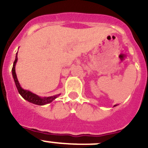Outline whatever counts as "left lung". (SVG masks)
Here are the masks:
<instances>
[{
	"mask_svg": "<svg viewBox=\"0 0 148 148\" xmlns=\"http://www.w3.org/2000/svg\"><path fill=\"white\" fill-rule=\"evenodd\" d=\"M115 106H116V105H114V107H115Z\"/></svg>",
	"mask_w": 148,
	"mask_h": 148,
	"instance_id": "left-lung-1",
	"label": "left lung"
}]
</instances>
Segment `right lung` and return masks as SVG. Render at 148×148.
Returning <instances> with one entry per match:
<instances>
[{"mask_svg":"<svg viewBox=\"0 0 148 148\" xmlns=\"http://www.w3.org/2000/svg\"><path fill=\"white\" fill-rule=\"evenodd\" d=\"M18 61V53H16V56H15V60L13 63V66L12 69V76L14 78V81H15V85H16L17 89L18 90V92L20 93V95H21L22 97L25 100L28 101L29 102H31L32 104H37V105H44V104H49V103L52 102L54 99H56V98L58 97V95H60V94L58 95H53V96H49V97H40L38 95L35 93H32V92H30L29 90H23L21 87L20 84L18 82V78H17L16 73H15V64H16V62Z\"/></svg>","mask_w":148,"mask_h":148,"instance_id":"1","label":"right lung"}]
</instances>
